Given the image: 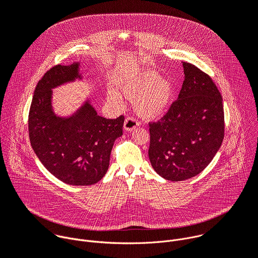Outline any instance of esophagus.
<instances>
[{"instance_id":"34e87169","label":"esophagus","mask_w":258,"mask_h":258,"mask_svg":"<svg viewBox=\"0 0 258 258\" xmlns=\"http://www.w3.org/2000/svg\"><path fill=\"white\" fill-rule=\"evenodd\" d=\"M138 125H139V122L136 119H134L133 117H128L124 121L123 128L125 132H133Z\"/></svg>"}]
</instances>
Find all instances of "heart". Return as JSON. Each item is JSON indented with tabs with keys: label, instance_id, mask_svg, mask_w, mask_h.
<instances>
[{
	"label": "heart",
	"instance_id": "b5f03b06",
	"mask_svg": "<svg viewBox=\"0 0 258 258\" xmlns=\"http://www.w3.org/2000/svg\"><path fill=\"white\" fill-rule=\"evenodd\" d=\"M118 92L134 101L137 114L145 120H157L163 117L173 102L174 85L170 79L160 77L151 69H138L126 76L118 85ZM108 101L121 105V97L114 91L107 95Z\"/></svg>",
	"mask_w": 258,
	"mask_h": 258
}]
</instances>
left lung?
I'll return each mask as SVG.
<instances>
[{
	"instance_id": "1",
	"label": "left lung",
	"mask_w": 258,
	"mask_h": 258,
	"mask_svg": "<svg viewBox=\"0 0 258 258\" xmlns=\"http://www.w3.org/2000/svg\"><path fill=\"white\" fill-rule=\"evenodd\" d=\"M183 79L177 100L158 122L150 123L149 159L163 178L178 181L199 174L222 146L223 98L211 78L181 62Z\"/></svg>"
}]
</instances>
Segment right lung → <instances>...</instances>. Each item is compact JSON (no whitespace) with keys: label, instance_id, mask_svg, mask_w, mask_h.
I'll return each instance as SVG.
<instances>
[{"label":"right lung","instance_id":"1","mask_svg":"<svg viewBox=\"0 0 258 258\" xmlns=\"http://www.w3.org/2000/svg\"><path fill=\"white\" fill-rule=\"evenodd\" d=\"M81 62L56 65L45 73L34 90L28 131L32 149L43 165L71 186H91L106 174L110 154L122 136L124 117L98 115L90 98L68 116L55 113L53 89L82 81Z\"/></svg>","mask_w":258,"mask_h":258}]
</instances>
